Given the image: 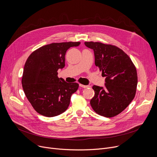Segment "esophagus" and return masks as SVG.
I'll return each mask as SVG.
<instances>
[{
    "label": "esophagus",
    "mask_w": 157,
    "mask_h": 157,
    "mask_svg": "<svg viewBox=\"0 0 157 157\" xmlns=\"http://www.w3.org/2000/svg\"><path fill=\"white\" fill-rule=\"evenodd\" d=\"M79 86L81 87V88H86L89 87L88 85H82V84H79Z\"/></svg>",
    "instance_id": "34e87169"
}]
</instances>
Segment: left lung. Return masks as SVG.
I'll use <instances>...</instances> for the list:
<instances>
[{
	"instance_id": "left-lung-1",
	"label": "left lung",
	"mask_w": 157,
	"mask_h": 157,
	"mask_svg": "<svg viewBox=\"0 0 157 157\" xmlns=\"http://www.w3.org/2000/svg\"><path fill=\"white\" fill-rule=\"evenodd\" d=\"M94 50L95 64L102 76L104 86L94 85L95 96L90 101L98 114L111 118L121 113L132 101L137 85L136 68L130 57L119 48L101 43L85 42Z\"/></svg>"
}]
</instances>
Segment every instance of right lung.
Segmentation results:
<instances>
[{"label":"right lung","mask_w":157,"mask_h":157,"mask_svg":"<svg viewBox=\"0 0 157 157\" xmlns=\"http://www.w3.org/2000/svg\"><path fill=\"white\" fill-rule=\"evenodd\" d=\"M79 44V42L52 43L36 49L27 59L22 86L27 99L40 114L53 117L67 109L71 97L79 85L59 78L57 71L65 67L67 49Z\"/></svg>","instance_id":"obj_1"}]
</instances>
